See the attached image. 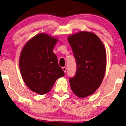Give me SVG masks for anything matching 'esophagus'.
<instances>
[{
    "mask_svg": "<svg viewBox=\"0 0 126 126\" xmlns=\"http://www.w3.org/2000/svg\"><path fill=\"white\" fill-rule=\"evenodd\" d=\"M63 71H64V72H66V66L63 67Z\"/></svg>",
    "mask_w": 126,
    "mask_h": 126,
    "instance_id": "1",
    "label": "esophagus"
}]
</instances>
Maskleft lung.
Listing matches in <instances>:
<instances>
[{"label":"left lung","mask_w":126,"mask_h":126,"mask_svg":"<svg viewBox=\"0 0 126 126\" xmlns=\"http://www.w3.org/2000/svg\"><path fill=\"white\" fill-rule=\"evenodd\" d=\"M77 65L75 76L70 77L71 89L79 97H87L101 85L106 68L104 45L94 33L81 32L68 39Z\"/></svg>","instance_id":"8db88e82"}]
</instances>
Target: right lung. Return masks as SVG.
<instances>
[{"label":"right lung","instance_id":"right-lung-1","mask_svg":"<svg viewBox=\"0 0 126 126\" xmlns=\"http://www.w3.org/2000/svg\"><path fill=\"white\" fill-rule=\"evenodd\" d=\"M57 39L39 34L27 42L20 54L19 68L26 85L33 92L45 94L65 75L53 49Z\"/></svg>","mask_w":126,"mask_h":126}]
</instances>
